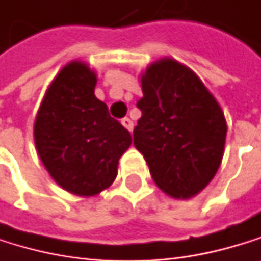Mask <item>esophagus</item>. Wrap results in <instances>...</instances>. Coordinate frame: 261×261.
I'll return each instance as SVG.
<instances>
[{
  "label": "esophagus",
  "mask_w": 261,
  "mask_h": 261,
  "mask_svg": "<svg viewBox=\"0 0 261 261\" xmlns=\"http://www.w3.org/2000/svg\"><path fill=\"white\" fill-rule=\"evenodd\" d=\"M122 125L128 129V132H132V129H133V122H132V119H129V117H123L122 119Z\"/></svg>",
  "instance_id": "1"
}]
</instances>
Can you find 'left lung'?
I'll use <instances>...</instances> for the list:
<instances>
[{"label": "left lung", "instance_id": "left-lung-1", "mask_svg": "<svg viewBox=\"0 0 261 261\" xmlns=\"http://www.w3.org/2000/svg\"><path fill=\"white\" fill-rule=\"evenodd\" d=\"M142 116L133 132L153 181L175 198H190L215 176L226 142L224 114L189 68L165 59L142 75Z\"/></svg>", "mask_w": 261, "mask_h": 261}]
</instances>
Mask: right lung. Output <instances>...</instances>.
I'll list each match as a JSON object with an SVG mask.
<instances>
[{"mask_svg": "<svg viewBox=\"0 0 261 261\" xmlns=\"http://www.w3.org/2000/svg\"><path fill=\"white\" fill-rule=\"evenodd\" d=\"M96 74L72 62L54 79L38 110L34 138L46 170L65 190L92 196L113 184L132 135L94 96Z\"/></svg>", "mask_w": 261, "mask_h": 261, "instance_id": "right-lung-1", "label": "right lung"}]
</instances>
